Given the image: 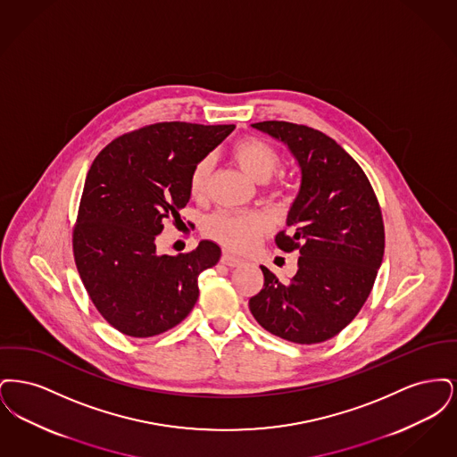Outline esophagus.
<instances>
[{
	"mask_svg": "<svg viewBox=\"0 0 457 457\" xmlns=\"http://www.w3.org/2000/svg\"><path fill=\"white\" fill-rule=\"evenodd\" d=\"M220 262L224 263V265H228V267H238L243 263L241 259L238 257H235V255H231V253H222V257H220Z\"/></svg>",
	"mask_w": 457,
	"mask_h": 457,
	"instance_id": "1",
	"label": "esophagus"
}]
</instances>
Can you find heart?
<instances>
[{"label": "heart", "mask_w": 457, "mask_h": 457, "mask_svg": "<svg viewBox=\"0 0 457 457\" xmlns=\"http://www.w3.org/2000/svg\"><path fill=\"white\" fill-rule=\"evenodd\" d=\"M231 155L239 168L255 181H267L279 166V155L272 145L255 137H245L235 142ZM212 171L211 157H204L196 162L190 176V192L194 198H202L207 194L209 176ZM269 228V219L262 212H218L207 220V237L219 241L220 245L245 252Z\"/></svg>", "instance_id": "heart-1"}]
</instances>
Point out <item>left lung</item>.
Returning a JSON list of instances; mask_svg holds the SVG:
<instances>
[{"label": "left lung", "mask_w": 457, "mask_h": 457, "mask_svg": "<svg viewBox=\"0 0 457 457\" xmlns=\"http://www.w3.org/2000/svg\"><path fill=\"white\" fill-rule=\"evenodd\" d=\"M287 147L302 179L286 226L284 252H300L296 274L283 283L262 265L263 287L250 298L255 320L296 345L339 334L369 298L384 259V222L369 178L322 131L286 121L252 125Z\"/></svg>", "instance_id": "left-lung-1"}]
</instances>
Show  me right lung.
I'll return each mask as SVG.
<instances>
[{"mask_svg":"<svg viewBox=\"0 0 457 457\" xmlns=\"http://www.w3.org/2000/svg\"><path fill=\"white\" fill-rule=\"evenodd\" d=\"M235 125L157 123L112 140L88 170L73 253L99 313L131 337L178 326L195 306L198 276L220 259L202 239L190 253L161 255L164 220L188 204L190 176Z\"/></svg>","mask_w":457,"mask_h":457,"instance_id":"right-lung-1","label":"right lung"}]
</instances>
